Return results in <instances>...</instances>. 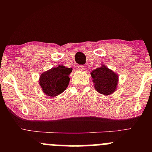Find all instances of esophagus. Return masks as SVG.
<instances>
[{"mask_svg":"<svg viewBox=\"0 0 152 152\" xmlns=\"http://www.w3.org/2000/svg\"><path fill=\"white\" fill-rule=\"evenodd\" d=\"M77 67L79 69V70H85L86 67H85V65H79V66H78Z\"/></svg>","mask_w":152,"mask_h":152,"instance_id":"obj_1","label":"esophagus"}]
</instances>
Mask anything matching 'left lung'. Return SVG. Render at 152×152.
<instances>
[{"mask_svg": "<svg viewBox=\"0 0 152 152\" xmlns=\"http://www.w3.org/2000/svg\"><path fill=\"white\" fill-rule=\"evenodd\" d=\"M91 77L96 90L101 94L109 96L117 89L118 76L105 65L91 72Z\"/></svg>", "mask_w": 152, "mask_h": 152, "instance_id": "8db88e82", "label": "left lung"}]
</instances>
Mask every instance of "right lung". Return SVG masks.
<instances>
[{"label":"right lung","instance_id":"add662e5","mask_svg":"<svg viewBox=\"0 0 152 152\" xmlns=\"http://www.w3.org/2000/svg\"><path fill=\"white\" fill-rule=\"evenodd\" d=\"M71 72V67L59 65L42 73L39 83L43 93L50 97L61 94L68 86L69 75Z\"/></svg>","mask_w":152,"mask_h":152}]
</instances>
